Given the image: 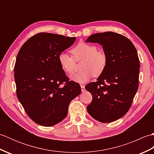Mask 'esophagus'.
<instances>
[{
  "label": "esophagus",
  "mask_w": 154,
  "mask_h": 154,
  "mask_svg": "<svg viewBox=\"0 0 154 154\" xmlns=\"http://www.w3.org/2000/svg\"><path fill=\"white\" fill-rule=\"evenodd\" d=\"M81 91L83 92V91H85V86L84 85H81Z\"/></svg>",
  "instance_id": "34e87169"
}]
</instances>
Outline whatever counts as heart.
Returning <instances> with one entry per match:
<instances>
[{"mask_svg": "<svg viewBox=\"0 0 154 154\" xmlns=\"http://www.w3.org/2000/svg\"><path fill=\"white\" fill-rule=\"evenodd\" d=\"M73 57L67 53L62 52L58 56V61L65 73L73 74L75 69V61L83 60L81 69L83 70L71 77L75 82L83 84L91 80L94 75L99 77L103 74L106 67L107 58L104 53L98 51L93 44L80 42L71 50ZM75 60H74L73 58Z\"/></svg>", "mask_w": 154, "mask_h": 154, "instance_id": "heart-1", "label": "heart"}]
</instances>
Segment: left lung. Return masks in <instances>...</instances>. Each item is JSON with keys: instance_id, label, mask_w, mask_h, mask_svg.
<instances>
[{"instance_id": "8db88e82", "label": "left lung", "mask_w": 154, "mask_h": 154, "mask_svg": "<svg viewBox=\"0 0 154 154\" xmlns=\"http://www.w3.org/2000/svg\"><path fill=\"white\" fill-rule=\"evenodd\" d=\"M86 42L102 45L107 58L103 74L85 86L93 95L87 111L99 122H113L128 111L138 89V53L129 39L112 32L93 34Z\"/></svg>"}]
</instances>
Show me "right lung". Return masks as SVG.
<instances>
[{
  "mask_svg": "<svg viewBox=\"0 0 154 154\" xmlns=\"http://www.w3.org/2000/svg\"><path fill=\"white\" fill-rule=\"evenodd\" d=\"M76 38L39 33L21 47L14 65L16 94L30 119L43 126H52L66 117L69 104L81 92L69 81L58 56Z\"/></svg>",
  "mask_w": 154,
  "mask_h": 154,
  "instance_id": "1",
  "label": "right lung"
}]
</instances>
